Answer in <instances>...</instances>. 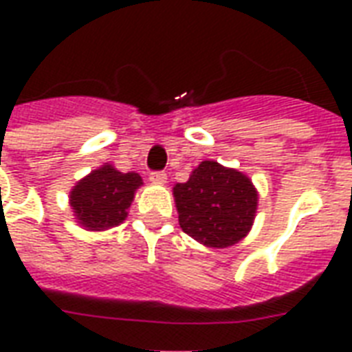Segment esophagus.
Returning <instances> with one entry per match:
<instances>
[{"instance_id":"34e87169","label":"esophagus","mask_w":352,"mask_h":352,"mask_svg":"<svg viewBox=\"0 0 352 352\" xmlns=\"http://www.w3.org/2000/svg\"><path fill=\"white\" fill-rule=\"evenodd\" d=\"M166 179H168V177H166L164 171H151V173H149V181L153 182V184H164Z\"/></svg>"}]
</instances>
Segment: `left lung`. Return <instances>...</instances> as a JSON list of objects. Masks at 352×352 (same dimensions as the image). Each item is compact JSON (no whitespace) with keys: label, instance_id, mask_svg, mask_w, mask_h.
Masks as SVG:
<instances>
[{"label":"left lung","instance_id":"obj_1","mask_svg":"<svg viewBox=\"0 0 352 352\" xmlns=\"http://www.w3.org/2000/svg\"><path fill=\"white\" fill-rule=\"evenodd\" d=\"M173 197L182 232L210 248H226L250 232L257 190L245 173L203 160L186 182H177Z\"/></svg>","mask_w":352,"mask_h":352}]
</instances>
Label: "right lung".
Here are the masks:
<instances>
[{
  "label": "right lung",
  "mask_w": 352,
  "mask_h": 352,
  "mask_svg": "<svg viewBox=\"0 0 352 352\" xmlns=\"http://www.w3.org/2000/svg\"><path fill=\"white\" fill-rule=\"evenodd\" d=\"M138 186H142L138 173H122L111 164L91 171L69 193L76 223L85 230L96 232L120 225L126 221Z\"/></svg>",
  "instance_id": "add662e5"
}]
</instances>
